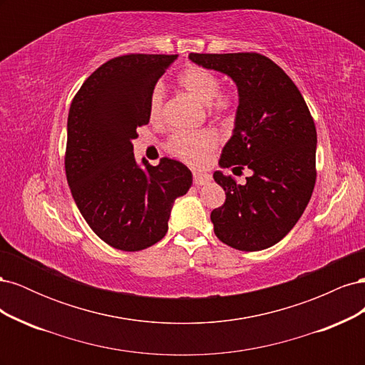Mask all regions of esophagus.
Here are the masks:
<instances>
[{
	"mask_svg": "<svg viewBox=\"0 0 365 365\" xmlns=\"http://www.w3.org/2000/svg\"><path fill=\"white\" fill-rule=\"evenodd\" d=\"M212 181V176L208 173H200V172H195L193 173V182L195 185H205Z\"/></svg>",
	"mask_w": 365,
	"mask_h": 365,
	"instance_id": "1",
	"label": "esophagus"
}]
</instances>
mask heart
Here are the masks:
<instances>
[{"mask_svg": "<svg viewBox=\"0 0 365 365\" xmlns=\"http://www.w3.org/2000/svg\"><path fill=\"white\" fill-rule=\"evenodd\" d=\"M182 90L197 102L207 105V113L216 118H228L235 114L237 106V93L235 90H220V79L212 70L190 65L182 70L176 79ZM164 91L157 85L149 94L148 114L150 121H160L163 115ZM217 146V135L212 129L195 132H175L165 143L170 155L189 164H200Z\"/></svg>", "mask_w": 365, "mask_h": 365, "instance_id": "b5f03b06", "label": "heart"}]
</instances>
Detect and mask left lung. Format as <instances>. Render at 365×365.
<instances>
[{
  "mask_svg": "<svg viewBox=\"0 0 365 365\" xmlns=\"http://www.w3.org/2000/svg\"><path fill=\"white\" fill-rule=\"evenodd\" d=\"M192 62L230 76L239 106L220 168L252 170L240 185L215 172L225 202L210 217L220 242L260 251L280 242L302 217L315 180L317 130L302 93L277 63L259 53H190Z\"/></svg>",
  "mask_w": 365,
  "mask_h": 365,
  "instance_id": "left-lung-1",
  "label": "left lung"
}]
</instances>
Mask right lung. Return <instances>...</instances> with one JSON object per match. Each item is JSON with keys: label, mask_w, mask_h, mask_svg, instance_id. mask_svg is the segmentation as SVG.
<instances>
[{"label": "right lung", "mask_w": 365, "mask_h": 365, "mask_svg": "<svg viewBox=\"0 0 365 365\" xmlns=\"http://www.w3.org/2000/svg\"><path fill=\"white\" fill-rule=\"evenodd\" d=\"M175 59L140 53L109 59L70 106L65 173L71 195L94 233L121 251L161 240L175 200L192 185V172L176 160H143L141 169L132 145L137 128L149 123V94Z\"/></svg>", "instance_id": "1"}]
</instances>
